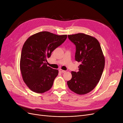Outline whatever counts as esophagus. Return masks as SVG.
I'll return each mask as SVG.
<instances>
[{"mask_svg":"<svg viewBox=\"0 0 123 123\" xmlns=\"http://www.w3.org/2000/svg\"><path fill=\"white\" fill-rule=\"evenodd\" d=\"M59 71L61 73H65V72H66V71L62 70V69H59Z\"/></svg>","mask_w":123,"mask_h":123,"instance_id":"obj_1","label":"esophagus"}]
</instances>
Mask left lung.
<instances>
[{
    "label": "left lung",
    "mask_w": 123,
    "mask_h": 123,
    "mask_svg": "<svg viewBox=\"0 0 123 123\" xmlns=\"http://www.w3.org/2000/svg\"><path fill=\"white\" fill-rule=\"evenodd\" d=\"M75 45V61L80 62L79 71H72L67 81L71 90L78 94H87L93 89L100 79L105 67V58L98 41L84 33L68 35Z\"/></svg>",
    "instance_id": "obj_1"
}]
</instances>
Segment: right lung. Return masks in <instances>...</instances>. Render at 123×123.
I'll list each match as a JSON object with an SVG mask.
<instances>
[{
  "label": "right lung",
  "instance_id": "obj_1",
  "mask_svg": "<svg viewBox=\"0 0 123 123\" xmlns=\"http://www.w3.org/2000/svg\"><path fill=\"white\" fill-rule=\"evenodd\" d=\"M67 37L43 31L31 36L22 48L20 69L24 82L32 91L42 93L49 90L58 71L47 66V59Z\"/></svg>",
  "mask_w": 123,
  "mask_h": 123
}]
</instances>
